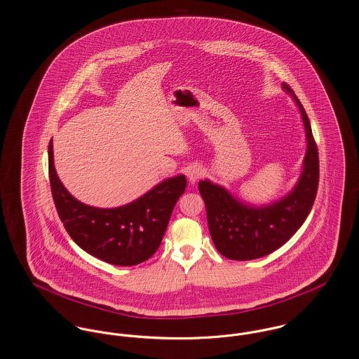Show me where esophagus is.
<instances>
[{
	"instance_id": "esophagus-1",
	"label": "esophagus",
	"mask_w": 359,
	"mask_h": 359,
	"mask_svg": "<svg viewBox=\"0 0 359 359\" xmlns=\"http://www.w3.org/2000/svg\"><path fill=\"white\" fill-rule=\"evenodd\" d=\"M188 180H189V182L191 184H195L199 178H202V175H203V171H202V168L201 167H198V165H194V167H191L189 170H188Z\"/></svg>"
}]
</instances>
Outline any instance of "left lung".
<instances>
[{"mask_svg":"<svg viewBox=\"0 0 359 359\" xmlns=\"http://www.w3.org/2000/svg\"><path fill=\"white\" fill-rule=\"evenodd\" d=\"M283 88L300 109L307 137L303 171L294 189L275 203L253 207L235 199L219 185L207 180L199 182L211 239L215 249L229 259L248 261L278 250L303 225L316 198L319 157L311 124L293 90L285 83Z\"/></svg>","mask_w":359,"mask_h":359,"instance_id":"1","label":"left lung"}]
</instances>
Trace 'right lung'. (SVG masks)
<instances>
[{"instance_id":"obj_1","label":"right lung","mask_w":359,"mask_h":359,"mask_svg":"<svg viewBox=\"0 0 359 359\" xmlns=\"http://www.w3.org/2000/svg\"><path fill=\"white\" fill-rule=\"evenodd\" d=\"M52 198L70 238L88 255L121 266L154 256L167 229L174 205L185 192V175L168 178L133 203L98 208L76 201L59 181L48 145Z\"/></svg>"}]
</instances>
